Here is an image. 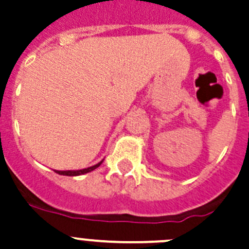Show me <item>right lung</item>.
Instances as JSON below:
<instances>
[{
  "label": "right lung",
  "instance_id": "right-lung-1",
  "mask_svg": "<svg viewBox=\"0 0 249 249\" xmlns=\"http://www.w3.org/2000/svg\"><path fill=\"white\" fill-rule=\"evenodd\" d=\"M102 162H99V163L95 164V166L88 167V168H85V169H80V171H55V172L58 174H61V176H71V177L81 176V174H85V173H88V172L94 171L95 168H98V167H99L100 164H102Z\"/></svg>",
  "mask_w": 249,
  "mask_h": 249
}]
</instances>
